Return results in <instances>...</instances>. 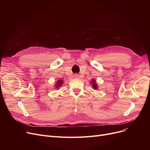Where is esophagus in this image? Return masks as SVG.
<instances>
[{"mask_svg":"<svg viewBox=\"0 0 150 150\" xmlns=\"http://www.w3.org/2000/svg\"><path fill=\"white\" fill-rule=\"evenodd\" d=\"M74 77L75 78H77L79 77V75H78V74H75V75H74Z\"/></svg>","mask_w":150,"mask_h":150,"instance_id":"1","label":"esophagus"}]
</instances>
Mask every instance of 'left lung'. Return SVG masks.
<instances>
[{
	"label": "left lung",
	"mask_w": 150,
	"mask_h": 150,
	"mask_svg": "<svg viewBox=\"0 0 150 150\" xmlns=\"http://www.w3.org/2000/svg\"><path fill=\"white\" fill-rule=\"evenodd\" d=\"M92 84V86H93V88L94 89H97V85L96 84V81L94 80H92V83H91Z\"/></svg>",
	"instance_id": "8db88e82"
}]
</instances>
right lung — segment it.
<instances>
[{
  "instance_id": "obj_1",
  "label": "right lung",
  "mask_w": 150,
  "mask_h": 150,
  "mask_svg": "<svg viewBox=\"0 0 150 150\" xmlns=\"http://www.w3.org/2000/svg\"><path fill=\"white\" fill-rule=\"evenodd\" d=\"M62 80H58V81L57 82V87H61V86L62 84Z\"/></svg>"
}]
</instances>
